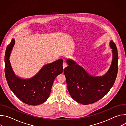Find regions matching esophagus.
Listing matches in <instances>:
<instances>
[{"mask_svg": "<svg viewBox=\"0 0 126 126\" xmlns=\"http://www.w3.org/2000/svg\"><path fill=\"white\" fill-rule=\"evenodd\" d=\"M67 65L66 63V62H63V69H65V68L67 67Z\"/></svg>", "mask_w": 126, "mask_h": 126, "instance_id": "esophagus-1", "label": "esophagus"}]
</instances>
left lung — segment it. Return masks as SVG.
Instances as JSON below:
<instances>
[{"label":"left lung","mask_w":126,"mask_h":126,"mask_svg":"<svg viewBox=\"0 0 126 126\" xmlns=\"http://www.w3.org/2000/svg\"><path fill=\"white\" fill-rule=\"evenodd\" d=\"M113 60L108 71L102 76L89 75L74 61L67 59L69 66L64 70L69 92L73 100L83 105L90 104L103 98L113 87L118 73V54L115 43L111 41Z\"/></svg>","instance_id":"left-lung-1"}]
</instances>
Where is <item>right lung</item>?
Instances as JSON below:
<instances>
[{"instance_id": "add662e5", "label": "right lung", "mask_w": 126, "mask_h": 126, "mask_svg": "<svg viewBox=\"0 0 126 126\" xmlns=\"http://www.w3.org/2000/svg\"><path fill=\"white\" fill-rule=\"evenodd\" d=\"M14 42V39L11 40L5 54V75L8 85L14 95L23 103L33 106L42 104L49 97L54 79L62 73L63 60L59 59L44 65L31 78L21 79L15 75L9 60Z\"/></svg>"}]
</instances>
